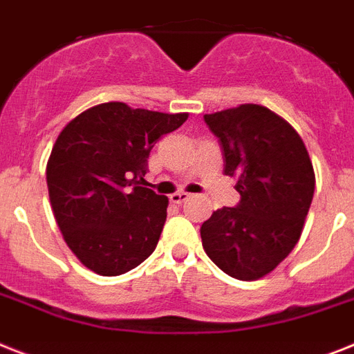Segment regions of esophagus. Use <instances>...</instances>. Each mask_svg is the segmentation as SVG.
I'll return each instance as SVG.
<instances>
[{
  "mask_svg": "<svg viewBox=\"0 0 354 354\" xmlns=\"http://www.w3.org/2000/svg\"><path fill=\"white\" fill-rule=\"evenodd\" d=\"M189 197H192V195L186 194V192H177V194L170 195V201L174 204H183V203H186Z\"/></svg>",
  "mask_w": 354,
  "mask_h": 354,
  "instance_id": "34e87169",
  "label": "esophagus"
}]
</instances>
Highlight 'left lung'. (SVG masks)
Here are the masks:
<instances>
[{
    "instance_id": "8db88e82",
    "label": "left lung",
    "mask_w": 354,
    "mask_h": 354,
    "mask_svg": "<svg viewBox=\"0 0 354 354\" xmlns=\"http://www.w3.org/2000/svg\"><path fill=\"white\" fill-rule=\"evenodd\" d=\"M218 137L224 175L241 203L201 226L206 255L226 275L257 280L275 270L299 242L315 194L313 162L288 121L261 104L206 113Z\"/></svg>"
}]
</instances>
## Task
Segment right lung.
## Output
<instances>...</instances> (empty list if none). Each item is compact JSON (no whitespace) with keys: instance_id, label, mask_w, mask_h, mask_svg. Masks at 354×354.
<instances>
[{"instance_id":"1","label":"right lung","mask_w":354,"mask_h":354,"mask_svg":"<svg viewBox=\"0 0 354 354\" xmlns=\"http://www.w3.org/2000/svg\"><path fill=\"white\" fill-rule=\"evenodd\" d=\"M188 113L103 103L79 113L57 136L46 186L66 246L103 277L122 275L153 253L168 197L141 184L148 156Z\"/></svg>"}]
</instances>
